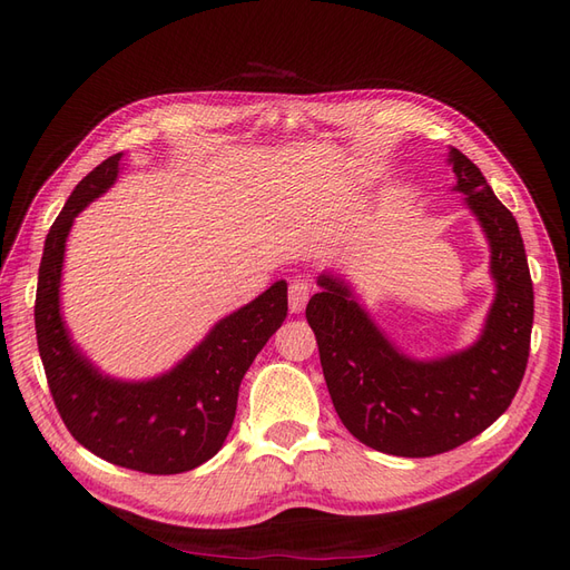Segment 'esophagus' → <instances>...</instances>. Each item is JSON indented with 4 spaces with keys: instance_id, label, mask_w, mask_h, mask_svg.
<instances>
[{
    "instance_id": "esophagus-1",
    "label": "esophagus",
    "mask_w": 570,
    "mask_h": 570,
    "mask_svg": "<svg viewBox=\"0 0 570 570\" xmlns=\"http://www.w3.org/2000/svg\"><path fill=\"white\" fill-rule=\"evenodd\" d=\"M308 297H312V285H308L306 281H295V283H292L289 285V312L292 314H302Z\"/></svg>"
}]
</instances>
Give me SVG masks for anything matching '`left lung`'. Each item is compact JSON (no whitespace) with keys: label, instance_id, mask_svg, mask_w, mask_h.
Returning <instances> with one entry per match:
<instances>
[{"label":"left lung","instance_id":"obj_1","mask_svg":"<svg viewBox=\"0 0 570 570\" xmlns=\"http://www.w3.org/2000/svg\"><path fill=\"white\" fill-rule=\"evenodd\" d=\"M446 164L490 245L494 299L478 340L444 356H411L335 271L318 275L321 292L306 306L337 416L358 442L392 456H435L480 435L509 409L528 364L534 304L519 223L469 157L450 147Z\"/></svg>","mask_w":570,"mask_h":570}]
</instances>
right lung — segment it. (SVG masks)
<instances>
[{
  "label": "right lung",
  "mask_w": 570,
  "mask_h": 570,
  "mask_svg": "<svg viewBox=\"0 0 570 570\" xmlns=\"http://www.w3.org/2000/svg\"><path fill=\"white\" fill-rule=\"evenodd\" d=\"M120 161L124 151L90 170L47 233L36 297L38 350L68 433L85 450L140 473H185L218 454L226 442L239 383L287 316V283H273L216 321L174 368L145 381H124L101 371L63 321L61 273L76 216L116 183Z\"/></svg>",
  "instance_id": "right-lung-1"
}]
</instances>
